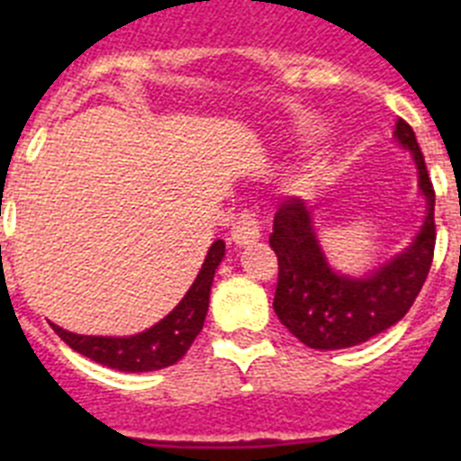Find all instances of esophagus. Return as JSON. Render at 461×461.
<instances>
[{
    "label": "esophagus",
    "instance_id": "esophagus-1",
    "mask_svg": "<svg viewBox=\"0 0 461 461\" xmlns=\"http://www.w3.org/2000/svg\"><path fill=\"white\" fill-rule=\"evenodd\" d=\"M230 238L238 247H247V244H254L260 238V219L254 210H244L242 214L235 221L233 230H230Z\"/></svg>",
    "mask_w": 461,
    "mask_h": 461
}]
</instances>
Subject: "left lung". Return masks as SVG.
<instances>
[{
  "mask_svg": "<svg viewBox=\"0 0 461 461\" xmlns=\"http://www.w3.org/2000/svg\"><path fill=\"white\" fill-rule=\"evenodd\" d=\"M394 136L413 154L427 217L409 249L376 272L365 279L337 275L321 251L307 205L286 198L276 210L270 247L279 260V279L272 307L288 332L309 348H348L388 330L404 319L429 275L437 244L434 186L413 129L399 120Z\"/></svg>",
  "mask_w": 461,
  "mask_h": 461,
  "instance_id": "8db88e82",
  "label": "left lung"
}]
</instances>
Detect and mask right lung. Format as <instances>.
Segmentation results:
<instances>
[{"mask_svg":"<svg viewBox=\"0 0 461 461\" xmlns=\"http://www.w3.org/2000/svg\"><path fill=\"white\" fill-rule=\"evenodd\" d=\"M226 244L217 240L205 256L201 272L191 284L189 293L182 303L158 321L154 328L145 330L133 337H85L67 332L59 325H52L55 332L71 346L73 351L83 353L89 360L105 365L120 372H154L164 369L180 360L205 323L207 304H210V288L214 270L221 263Z\"/></svg>","mask_w":461,"mask_h":461,"instance_id":"right-lung-1","label":"right lung"}]
</instances>
